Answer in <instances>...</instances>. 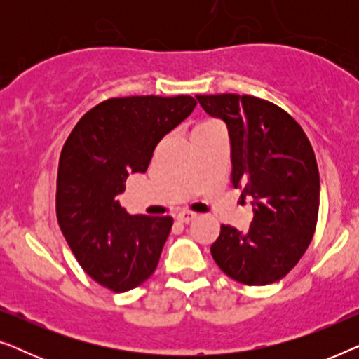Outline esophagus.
I'll return each mask as SVG.
<instances>
[{
  "mask_svg": "<svg viewBox=\"0 0 359 359\" xmlns=\"http://www.w3.org/2000/svg\"><path fill=\"white\" fill-rule=\"evenodd\" d=\"M196 212H191V210H181V212L176 215V219L180 220V222H191L196 217Z\"/></svg>",
  "mask_w": 359,
  "mask_h": 359,
  "instance_id": "esophagus-1",
  "label": "esophagus"
}]
</instances>
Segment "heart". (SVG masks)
Returning <instances> with one entry per match:
<instances>
[{
	"label": "heart",
	"instance_id": "b5f03b06",
	"mask_svg": "<svg viewBox=\"0 0 359 359\" xmlns=\"http://www.w3.org/2000/svg\"><path fill=\"white\" fill-rule=\"evenodd\" d=\"M212 124H217V122H215V121H204V122H201V124L196 126L194 129H193V132H194V130H198V129H201V127H205V126H212Z\"/></svg>",
	"mask_w": 359,
	"mask_h": 359
}]
</instances>
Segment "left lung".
Masks as SVG:
<instances>
[{"label":"left lung","mask_w":359,"mask_h":359,"mask_svg":"<svg viewBox=\"0 0 359 359\" xmlns=\"http://www.w3.org/2000/svg\"><path fill=\"white\" fill-rule=\"evenodd\" d=\"M227 126L232 184L252 196L248 230L222 225L214 262L248 286L276 283L296 266L313 237L320 203L316 155L302 127L273 102L248 95H198Z\"/></svg>","instance_id":"1"}]
</instances>
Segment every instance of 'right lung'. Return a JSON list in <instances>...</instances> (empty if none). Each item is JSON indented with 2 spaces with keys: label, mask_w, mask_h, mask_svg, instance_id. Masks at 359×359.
I'll list each match as a JSON object with an SVG mask.
<instances>
[{
  "label": "right lung",
  "mask_w": 359,
  "mask_h": 359,
  "mask_svg": "<svg viewBox=\"0 0 359 359\" xmlns=\"http://www.w3.org/2000/svg\"><path fill=\"white\" fill-rule=\"evenodd\" d=\"M194 107L191 96L112 97L88 111L63 145L58 224L85 273L111 291H130L154 274L173 225L170 215L127 214L116 196Z\"/></svg>",
  "instance_id": "right-lung-1"
}]
</instances>
